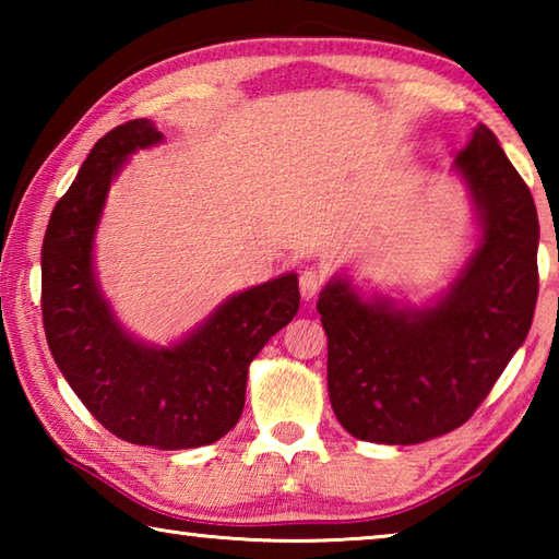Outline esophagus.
<instances>
[{
    "label": "esophagus",
    "mask_w": 559,
    "mask_h": 559,
    "mask_svg": "<svg viewBox=\"0 0 559 559\" xmlns=\"http://www.w3.org/2000/svg\"><path fill=\"white\" fill-rule=\"evenodd\" d=\"M300 296L306 298V300H310V298H316L318 293H320V288H323V276H320V273L316 271V269H306L300 273Z\"/></svg>",
    "instance_id": "34e87169"
}]
</instances>
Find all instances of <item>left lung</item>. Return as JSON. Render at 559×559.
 <instances>
[{"label": "left lung", "instance_id": "left-lung-1", "mask_svg": "<svg viewBox=\"0 0 559 559\" xmlns=\"http://www.w3.org/2000/svg\"><path fill=\"white\" fill-rule=\"evenodd\" d=\"M451 169L471 194L478 241L437 298L409 306L365 296L347 276L320 290L330 404L359 441L412 447L459 429L533 325V194L486 126L473 128Z\"/></svg>", "mask_w": 559, "mask_h": 559}]
</instances>
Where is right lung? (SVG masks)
Returning a JSON list of instances; mask_svg holds the SVG:
<instances>
[{"instance_id":"add662e5","label":"right lung","mask_w":559,"mask_h":559,"mask_svg":"<svg viewBox=\"0 0 559 559\" xmlns=\"http://www.w3.org/2000/svg\"><path fill=\"white\" fill-rule=\"evenodd\" d=\"M163 140L153 120L140 118L93 145L44 236L41 313L56 365L103 427L138 447L177 451L236 427L249 365L298 313L300 293L296 273L234 293L167 347L122 328L100 290L93 246L112 179L130 155Z\"/></svg>"}]
</instances>
